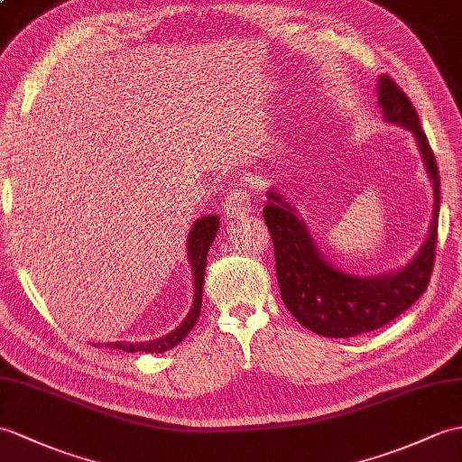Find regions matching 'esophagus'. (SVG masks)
Segmentation results:
<instances>
[{
	"label": "esophagus",
	"instance_id": "1",
	"mask_svg": "<svg viewBox=\"0 0 462 462\" xmlns=\"http://www.w3.org/2000/svg\"><path fill=\"white\" fill-rule=\"evenodd\" d=\"M254 208V200L248 192L242 189H232L228 192L226 200H224V212H226L228 218H240L250 214Z\"/></svg>",
	"mask_w": 462,
	"mask_h": 462
}]
</instances>
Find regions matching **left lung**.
<instances>
[{
  "label": "left lung",
  "mask_w": 462,
  "mask_h": 462,
  "mask_svg": "<svg viewBox=\"0 0 462 462\" xmlns=\"http://www.w3.org/2000/svg\"><path fill=\"white\" fill-rule=\"evenodd\" d=\"M378 104L385 122L407 127L433 182V218L423 245L413 260L393 273L360 277L328 263L303 218L283 195L270 189L263 218L275 248L277 283L291 315L305 328L327 338H348L376 330L410 309L431 280L439 226V169L420 117L405 92L390 77L378 80Z\"/></svg>",
  "instance_id": "obj_1"
}]
</instances>
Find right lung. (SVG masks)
I'll list each match as a JSON object with an SVG mask.
<instances>
[{
    "label": "right lung",
    "instance_id": "obj_1",
    "mask_svg": "<svg viewBox=\"0 0 462 462\" xmlns=\"http://www.w3.org/2000/svg\"><path fill=\"white\" fill-rule=\"evenodd\" d=\"M220 226V218L217 214H208V217L199 218L190 226L189 238H187V257L190 262L192 270V282H195V299H192V307L189 310L187 319L169 335L147 340V342H106V348H117L124 352H152L159 354L169 348H175L179 342L185 338L192 327L197 325V319L200 315V305H202V287H205V270H207V255L208 248L217 236ZM98 346V345H96Z\"/></svg>",
    "mask_w": 462,
    "mask_h": 462
}]
</instances>
